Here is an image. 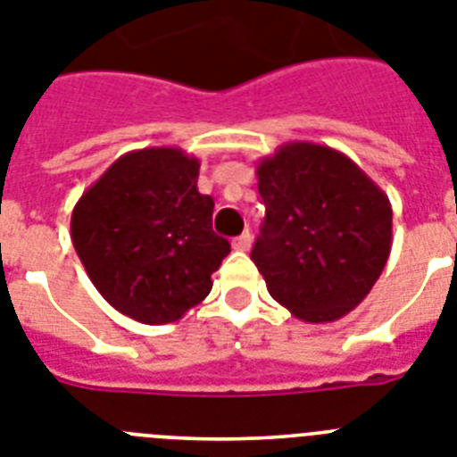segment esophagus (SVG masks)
I'll use <instances>...</instances> for the list:
<instances>
[{"instance_id": "esophagus-1", "label": "esophagus", "mask_w": 457, "mask_h": 457, "mask_svg": "<svg viewBox=\"0 0 457 457\" xmlns=\"http://www.w3.org/2000/svg\"><path fill=\"white\" fill-rule=\"evenodd\" d=\"M232 246H235V251H251V246H253L251 232H244V235L237 237V239L232 241Z\"/></svg>"}]
</instances>
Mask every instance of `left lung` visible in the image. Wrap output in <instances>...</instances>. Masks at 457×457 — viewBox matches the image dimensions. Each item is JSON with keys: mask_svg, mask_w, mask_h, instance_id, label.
<instances>
[{"mask_svg": "<svg viewBox=\"0 0 457 457\" xmlns=\"http://www.w3.org/2000/svg\"><path fill=\"white\" fill-rule=\"evenodd\" d=\"M258 190L264 225L251 260L271 297L304 323L346 316L388 262V195L351 157L312 141L262 157Z\"/></svg>", "mask_w": 457, "mask_h": 457, "instance_id": "obj_1", "label": "left lung"}]
</instances>
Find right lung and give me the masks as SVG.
Returning a JSON list of instances; mask_svg holds the SVG:
<instances>
[{
    "label": "right lung",
    "instance_id": "obj_1",
    "mask_svg": "<svg viewBox=\"0 0 457 457\" xmlns=\"http://www.w3.org/2000/svg\"><path fill=\"white\" fill-rule=\"evenodd\" d=\"M197 179L195 155L141 148L118 157L76 202V253L122 316L174 323L211 293L229 244L211 229L213 199L199 193Z\"/></svg>",
    "mask_w": 457,
    "mask_h": 457
}]
</instances>
